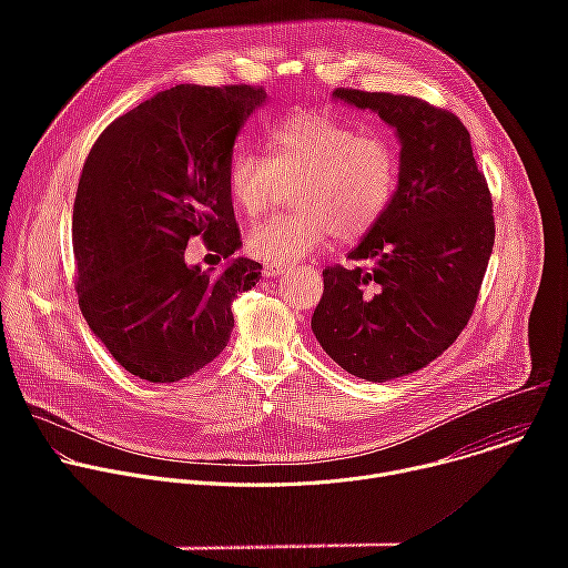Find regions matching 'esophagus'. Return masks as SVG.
Wrapping results in <instances>:
<instances>
[{
  "label": "esophagus",
  "instance_id": "obj_1",
  "mask_svg": "<svg viewBox=\"0 0 568 568\" xmlns=\"http://www.w3.org/2000/svg\"><path fill=\"white\" fill-rule=\"evenodd\" d=\"M285 270H287V267L281 265V263H267L265 270H263V274H265L267 278H276V276H281Z\"/></svg>",
  "mask_w": 568,
  "mask_h": 568
}]
</instances>
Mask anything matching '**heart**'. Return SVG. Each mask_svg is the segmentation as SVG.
<instances>
[{"mask_svg": "<svg viewBox=\"0 0 568 568\" xmlns=\"http://www.w3.org/2000/svg\"><path fill=\"white\" fill-rule=\"evenodd\" d=\"M267 156L240 150L226 169V193L247 217L274 206L283 184L296 180V211L250 231L247 247L265 263L298 261L337 235L364 237L386 213L397 184V150L377 132L321 112L298 110L267 134Z\"/></svg>", "mask_w": 568, "mask_h": 568, "instance_id": "b5f03b06", "label": "heart"}]
</instances>
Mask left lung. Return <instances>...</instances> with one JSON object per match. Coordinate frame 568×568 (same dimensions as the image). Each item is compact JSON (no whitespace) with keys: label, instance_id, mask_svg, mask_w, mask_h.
I'll use <instances>...</instances> for the list:
<instances>
[{"label":"left lung","instance_id":"8db88e82","mask_svg":"<svg viewBox=\"0 0 568 568\" xmlns=\"http://www.w3.org/2000/svg\"><path fill=\"white\" fill-rule=\"evenodd\" d=\"M399 141L397 189L348 254L368 267L323 272L312 333L344 371L368 382L409 375L467 326L495 245L493 195L467 128L416 97L337 88Z\"/></svg>","mask_w":568,"mask_h":568}]
</instances>
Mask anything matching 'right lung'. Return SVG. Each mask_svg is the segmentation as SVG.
Returning a JSON list of instances; mask_svg holds the SVG:
<instances>
[{"label": "right lung", "instance_id": "obj_1", "mask_svg": "<svg viewBox=\"0 0 568 568\" xmlns=\"http://www.w3.org/2000/svg\"><path fill=\"white\" fill-rule=\"evenodd\" d=\"M263 88L175 85L112 121L92 145L73 202L78 305L132 375L180 382L213 362L233 331L231 303L263 265L222 274L186 265L189 240L220 258L240 250L226 193L233 143Z\"/></svg>", "mask_w": 568, "mask_h": 568}]
</instances>
